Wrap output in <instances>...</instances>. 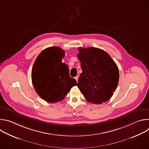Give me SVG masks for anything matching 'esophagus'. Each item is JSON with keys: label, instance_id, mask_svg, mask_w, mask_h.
<instances>
[{"label": "esophagus", "instance_id": "34e87169", "mask_svg": "<svg viewBox=\"0 0 149 149\" xmlns=\"http://www.w3.org/2000/svg\"><path fill=\"white\" fill-rule=\"evenodd\" d=\"M78 76H76L75 77V79H76V81H77V82H78Z\"/></svg>", "mask_w": 149, "mask_h": 149}]
</instances>
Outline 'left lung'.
<instances>
[{
	"label": "left lung",
	"mask_w": 149,
	"mask_h": 149,
	"mask_svg": "<svg viewBox=\"0 0 149 149\" xmlns=\"http://www.w3.org/2000/svg\"><path fill=\"white\" fill-rule=\"evenodd\" d=\"M77 57L82 72L77 87L90 102L100 104L108 101L117 88L118 67L108 53L94 47L79 48Z\"/></svg>",
	"instance_id": "left-lung-1"
}]
</instances>
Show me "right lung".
Returning a JSON list of instances; mask_svg holds the SVG:
<instances>
[{
	"instance_id": "1",
	"label": "right lung",
	"mask_w": 149,
	"mask_h": 149,
	"mask_svg": "<svg viewBox=\"0 0 149 149\" xmlns=\"http://www.w3.org/2000/svg\"><path fill=\"white\" fill-rule=\"evenodd\" d=\"M64 56L61 48L49 47L39 54L33 63L31 76L34 88L48 102L61 101L77 84L70 76L68 66L62 62Z\"/></svg>"
}]
</instances>
